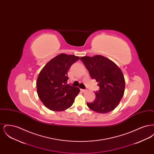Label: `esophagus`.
<instances>
[{
	"label": "esophagus",
	"instance_id": "1",
	"mask_svg": "<svg viewBox=\"0 0 154 154\" xmlns=\"http://www.w3.org/2000/svg\"><path fill=\"white\" fill-rule=\"evenodd\" d=\"M81 91L82 92H86L87 90V89H81Z\"/></svg>",
	"mask_w": 154,
	"mask_h": 154
}]
</instances>
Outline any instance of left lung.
<instances>
[{
    "label": "left lung",
    "instance_id": "obj_1",
    "mask_svg": "<svg viewBox=\"0 0 154 154\" xmlns=\"http://www.w3.org/2000/svg\"><path fill=\"white\" fill-rule=\"evenodd\" d=\"M80 59L100 88L95 92V100L87 103L88 107L102 114L114 110L124 94L125 81L121 70L109 59L101 55L82 57Z\"/></svg>",
    "mask_w": 154,
    "mask_h": 154
}]
</instances>
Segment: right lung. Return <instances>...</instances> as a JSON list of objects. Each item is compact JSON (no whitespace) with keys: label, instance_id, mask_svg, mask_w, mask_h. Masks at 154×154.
<instances>
[{"label":"right lung","instance_id":"1","mask_svg":"<svg viewBox=\"0 0 154 154\" xmlns=\"http://www.w3.org/2000/svg\"><path fill=\"white\" fill-rule=\"evenodd\" d=\"M80 58L60 54L50 60L42 69L36 81L37 94L48 109L61 111L70 107L80 89L67 84V72Z\"/></svg>","mask_w":154,"mask_h":154}]
</instances>
